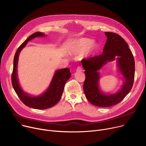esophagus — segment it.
<instances>
[{"label": "esophagus", "mask_w": 146, "mask_h": 146, "mask_svg": "<svg viewBox=\"0 0 146 146\" xmlns=\"http://www.w3.org/2000/svg\"><path fill=\"white\" fill-rule=\"evenodd\" d=\"M83 71V68L81 67V66H78L77 68V72H82Z\"/></svg>", "instance_id": "obj_1"}]
</instances>
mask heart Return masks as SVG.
Listing matches in <instances>:
<instances>
[{"mask_svg":"<svg viewBox=\"0 0 146 146\" xmlns=\"http://www.w3.org/2000/svg\"><path fill=\"white\" fill-rule=\"evenodd\" d=\"M96 45L92 40L87 38H80L73 40L70 44V50L74 54H78L84 51L88 54L93 52L96 49Z\"/></svg>","mask_w":146,"mask_h":146,"instance_id":"obj_1","label":"heart"}]
</instances>
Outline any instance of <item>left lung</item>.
I'll list each match as a JSON object with an SVG mask.
<instances>
[{
	"label": "left lung",
	"instance_id": "8db88e82",
	"mask_svg": "<svg viewBox=\"0 0 146 146\" xmlns=\"http://www.w3.org/2000/svg\"><path fill=\"white\" fill-rule=\"evenodd\" d=\"M107 37L102 54L82 60L85 70L86 79L83 90L88 101L97 107H109L121 102L129 94L133 84L135 63L131 51L126 42L119 35L105 32ZM118 56V66L124 77L125 82L121 90L113 95H105L98 86L99 74L98 70L107 61Z\"/></svg>",
	"mask_w": 146,
	"mask_h": 146
}]
</instances>
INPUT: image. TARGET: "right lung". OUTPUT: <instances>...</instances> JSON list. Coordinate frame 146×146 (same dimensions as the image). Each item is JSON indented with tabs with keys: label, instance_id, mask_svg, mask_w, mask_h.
I'll return each mask as SVG.
<instances>
[{
	"label": "right lung",
	"instance_id": "right-lung-1",
	"mask_svg": "<svg viewBox=\"0 0 146 146\" xmlns=\"http://www.w3.org/2000/svg\"><path fill=\"white\" fill-rule=\"evenodd\" d=\"M44 33L36 32L31 35L19 47L14 57L13 69L11 74V83L17 95L20 100L29 107L37 109L44 110L50 108L56 104L60 100L64 85L71 77L70 69L64 68L56 71L52 78L50 84L44 93L40 96L31 97L23 91L20 86L17 78V63L19 55L23 48L27 45V42L36 37L45 36Z\"/></svg>",
	"mask_w": 146,
	"mask_h": 146
}]
</instances>
